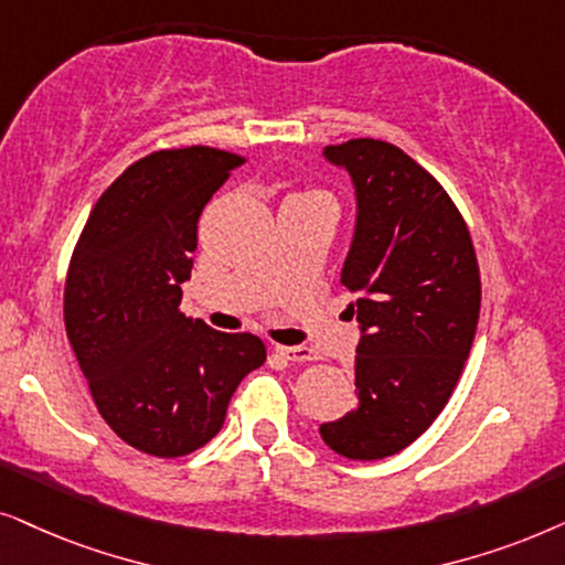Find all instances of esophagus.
Instances as JSON below:
<instances>
[{
  "label": "esophagus",
  "instance_id": "esophagus-1",
  "mask_svg": "<svg viewBox=\"0 0 565 565\" xmlns=\"http://www.w3.org/2000/svg\"><path fill=\"white\" fill-rule=\"evenodd\" d=\"M276 353L289 361H315L318 359V353H315L312 349H307V345H276Z\"/></svg>",
  "mask_w": 565,
  "mask_h": 565
}]
</instances>
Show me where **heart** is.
Returning <instances> with one entry per match:
<instances>
[{"label":"heart","instance_id":"1","mask_svg":"<svg viewBox=\"0 0 565 565\" xmlns=\"http://www.w3.org/2000/svg\"><path fill=\"white\" fill-rule=\"evenodd\" d=\"M307 195H320V193H307Z\"/></svg>","mask_w":565,"mask_h":565}]
</instances>
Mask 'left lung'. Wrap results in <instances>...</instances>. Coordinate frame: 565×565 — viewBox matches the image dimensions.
Instances as JSON below:
<instances>
[{
	"label": "left lung",
	"mask_w": 565,
	"mask_h": 565,
	"mask_svg": "<svg viewBox=\"0 0 565 565\" xmlns=\"http://www.w3.org/2000/svg\"><path fill=\"white\" fill-rule=\"evenodd\" d=\"M322 157L356 193L341 284L356 295L345 312L361 338L359 405L320 436L349 460H382L434 424L460 380L480 312L476 247L445 188L403 149L351 139Z\"/></svg>",
	"instance_id": "1"
}]
</instances>
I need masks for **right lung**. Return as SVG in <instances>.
<instances>
[{
  "label": "right lung",
  "instance_id": "right-lung-1",
  "mask_svg": "<svg viewBox=\"0 0 565 565\" xmlns=\"http://www.w3.org/2000/svg\"><path fill=\"white\" fill-rule=\"evenodd\" d=\"M243 162L212 147L141 157L97 199L74 247L66 335L105 424L139 452L204 447L266 361L258 335L220 333L178 310L199 216Z\"/></svg>",
  "mask_w": 565,
  "mask_h": 565
}]
</instances>
